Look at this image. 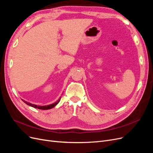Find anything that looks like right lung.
I'll list each match as a JSON object with an SVG mask.
<instances>
[{"label":"right lung","instance_id":"1","mask_svg":"<svg viewBox=\"0 0 153 153\" xmlns=\"http://www.w3.org/2000/svg\"><path fill=\"white\" fill-rule=\"evenodd\" d=\"M61 97H60L59 99L57 101H55V103H52V104L48 105H45V106H39V105H37L32 104V103H30L27 102V101H25V100H22V101H24V102L25 103H26L27 105H29V106H32V107H34V108H38V109H40V110H48V109L52 108L54 107L55 106H56V105L59 103L60 100H61Z\"/></svg>","mask_w":153,"mask_h":153}]
</instances>
